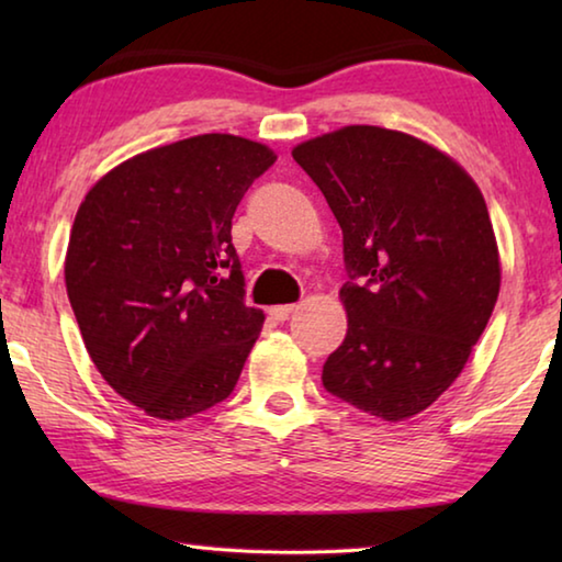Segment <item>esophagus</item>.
Listing matches in <instances>:
<instances>
[{
    "mask_svg": "<svg viewBox=\"0 0 562 562\" xmlns=\"http://www.w3.org/2000/svg\"><path fill=\"white\" fill-rule=\"evenodd\" d=\"M294 310H297V304H278V307H270V317L278 322H284Z\"/></svg>",
    "mask_w": 562,
    "mask_h": 562,
    "instance_id": "esophagus-1",
    "label": "esophagus"
}]
</instances>
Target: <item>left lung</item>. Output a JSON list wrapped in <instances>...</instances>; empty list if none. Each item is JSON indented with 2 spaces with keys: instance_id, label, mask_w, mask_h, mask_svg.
<instances>
[{
  "instance_id": "1",
  "label": "left lung",
  "mask_w": 562,
  "mask_h": 562,
  "mask_svg": "<svg viewBox=\"0 0 562 562\" xmlns=\"http://www.w3.org/2000/svg\"><path fill=\"white\" fill-rule=\"evenodd\" d=\"M292 158L327 198L345 243L347 337L322 384L404 422L456 382L496 307L486 201L453 158L402 131L345 126L304 140Z\"/></svg>"
}]
</instances>
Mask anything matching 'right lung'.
<instances>
[{"label": "right lung", "mask_w": 562, "mask_h": 562, "mask_svg": "<svg viewBox=\"0 0 562 562\" xmlns=\"http://www.w3.org/2000/svg\"><path fill=\"white\" fill-rule=\"evenodd\" d=\"M278 156L231 133L150 148L79 205L64 278L101 376L180 422L233 394L265 315L245 304L233 215Z\"/></svg>", "instance_id": "add662e5"}]
</instances>
